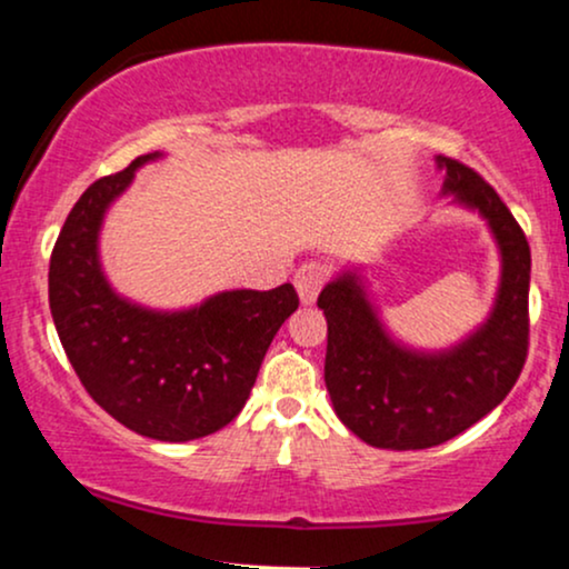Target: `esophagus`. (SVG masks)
<instances>
[{
  "instance_id": "34e87169",
  "label": "esophagus",
  "mask_w": 569,
  "mask_h": 569,
  "mask_svg": "<svg viewBox=\"0 0 569 569\" xmlns=\"http://www.w3.org/2000/svg\"><path fill=\"white\" fill-rule=\"evenodd\" d=\"M326 280H329V267L321 262H305L297 272H293V286H297L299 299H302L305 305L316 302Z\"/></svg>"
}]
</instances>
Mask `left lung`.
I'll return each mask as SVG.
<instances>
[{
    "label": "left lung",
    "instance_id": "8db88e82",
    "mask_svg": "<svg viewBox=\"0 0 569 569\" xmlns=\"http://www.w3.org/2000/svg\"><path fill=\"white\" fill-rule=\"evenodd\" d=\"M443 192L489 221L502 253L492 318L449 352L403 350L382 331L352 276L318 297L329 323L326 388L339 420L380 449H428L489 415L511 393L530 350V243L500 194L473 168L439 158Z\"/></svg>",
    "mask_w": 569,
    "mask_h": 569
}]
</instances>
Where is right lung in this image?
I'll use <instances>...</instances> for the list:
<instances>
[{
	"instance_id": "right-lung-1",
	"label": "right lung",
	"mask_w": 569,
	"mask_h": 569,
	"mask_svg": "<svg viewBox=\"0 0 569 569\" xmlns=\"http://www.w3.org/2000/svg\"><path fill=\"white\" fill-rule=\"evenodd\" d=\"M158 154L82 192L50 257V312L82 388L117 422L158 441L217 433L251 396L272 337L299 307L291 283L224 291L184 312H152L120 299L98 267L103 211Z\"/></svg>"
}]
</instances>
